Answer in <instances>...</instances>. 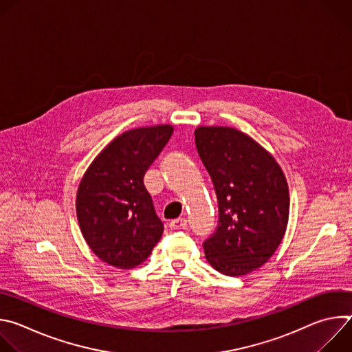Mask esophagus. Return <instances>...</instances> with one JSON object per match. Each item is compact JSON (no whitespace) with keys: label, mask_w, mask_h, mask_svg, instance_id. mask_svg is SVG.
I'll return each instance as SVG.
<instances>
[{"label":"esophagus","mask_w":352,"mask_h":352,"mask_svg":"<svg viewBox=\"0 0 352 352\" xmlns=\"http://www.w3.org/2000/svg\"><path fill=\"white\" fill-rule=\"evenodd\" d=\"M186 226V220L185 219H175L170 221V228L171 230H182Z\"/></svg>","instance_id":"1"}]
</instances>
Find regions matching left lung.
I'll list each match as a JSON object with an SVG mask.
<instances>
[{
    "mask_svg": "<svg viewBox=\"0 0 352 352\" xmlns=\"http://www.w3.org/2000/svg\"><path fill=\"white\" fill-rule=\"evenodd\" d=\"M195 142L219 202V226L204 242L205 256L226 276H245L283 241L289 214L285 175L265 147L235 128L197 126Z\"/></svg>",
    "mask_w": 352,
    "mask_h": 352,
    "instance_id": "8db88e82",
    "label": "left lung"
}]
</instances>
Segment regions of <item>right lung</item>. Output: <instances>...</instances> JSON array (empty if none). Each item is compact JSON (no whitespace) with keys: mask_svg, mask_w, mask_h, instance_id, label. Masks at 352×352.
<instances>
[{"mask_svg":"<svg viewBox=\"0 0 352 352\" xmlns=\"http://www.w3.org/2000/svg\"><path fill=\"white\" fill-rule=\"evenodd\" d=\"M171 125L124 132L100 152L83 174L76 193V216L93 254L118 269H133L152 254L163 234L146 170L173 135Z\"/></svg>","mask_w":352,"mask_h":352,"instance_id":"right-lung-1","label":"right lung"}]
</instances>
